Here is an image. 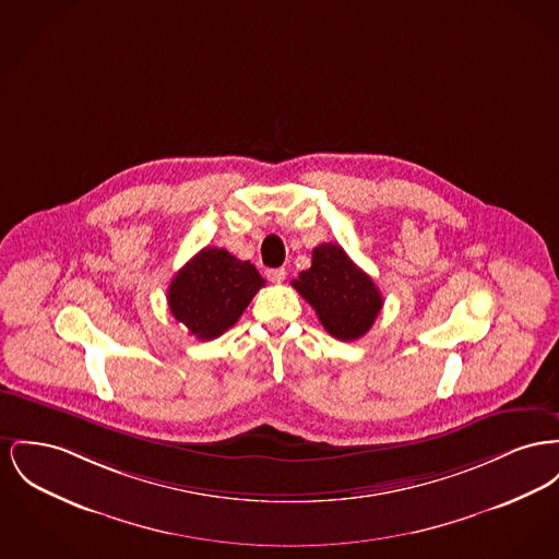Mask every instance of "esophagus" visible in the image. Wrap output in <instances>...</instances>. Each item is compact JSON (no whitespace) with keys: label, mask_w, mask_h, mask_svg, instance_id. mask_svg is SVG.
I'll list each match as a JSON object with an SVG mask.
<instances>
[{"label":"esophagus","mask_w":559,"mask_h":559,"mask_svg":"<svg viewBox=\"0 0 559 559\" xmlns=\"http://www.w3.org/2000/svg\"><path fill=\"white\" fill-rule=\"evenodd\" d=\"M265 276L272 281V283H283L285 276H287V270L285 267H272L265 272Z\"/></svg>","instance_id":"1"}]
</instances>
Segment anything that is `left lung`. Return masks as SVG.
Listing matches in <instances>:
<instances>
[{
	"mask_svg": "<svg viewBox=\"0 0 559 559\" xmlns=\"http://www.w3.org/2000/svg\"><path fill=\"white\" fill-rule=\"evenodd\" d=\"M292 285L317 310L321 325L342 342L365 335L384 304L371 276L333 242L314 247L312 265Z\"/></svg>",
	"mask_w": 559,
	"mask_h": 559,
	"instance_id": "left-lung-1",
	"label": "left lung"
}]
</instances>
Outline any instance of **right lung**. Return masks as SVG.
Instances as JSON below:
<instances>
[{
    "instance_id": "1",
    "label": "right lung",
    "mask_w": 559,
    "mask_h": 559,
    "mask_svg": "<svg viewBox=\"0 0 559 559\" xmlns=\"http://www.w3.org/2000/svg\"><path fill=\"white\" fill-rule=\"evenodd\" d=\"M265 281L251 262L204 247L168 285V308L198 340H215L240 319Z\"/></svg>"
}]
</instances>
